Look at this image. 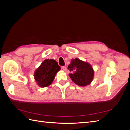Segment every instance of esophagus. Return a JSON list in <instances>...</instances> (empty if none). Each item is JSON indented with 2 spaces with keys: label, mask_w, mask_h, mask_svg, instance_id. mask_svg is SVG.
Masks as SVG:
<instances>
[{
  "label": "esophagus",
  "mask_w": 130,
  "mask_h": 130,
  "mask_svg": "<svg viewBox=\"0 0 130 130\" xmlns=\"http://www.w3.org/2000/svg\"><path fill=\"white\" fill-rule=\"evenodd\" d=\"M62 69L63 70H64V71H66V70H67V68H66V67H65V66H63L62 67Z\"/></svg>",
  "instance_id": "esophagus-1"
}]
</instances>
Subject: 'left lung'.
<instances>
[{
	"instance_id": "left-lung-1",
	"label": "left lung",
	"mask_w": 130,
	"mask_h": 130,
	"mask_svg": "<svg viewBox=\"0 0 130 130\" xmlns=\"http://www.w3.org/2000/svg\"><path fill=\"white\" fill-rule=\"evenodd\" d=\"M68 69L71 73L69 76L72 80L80 86H86L91 83L94 78V72L88 63L78 58L72 59Z\"/></svg>"
}]
</instances>
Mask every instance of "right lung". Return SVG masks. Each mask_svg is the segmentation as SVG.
<instances>
[{
	"label": "right lung",
	"mask_w": 130,
	"mask_h": 130,
	"mask_svg": "<svg viewBox=\"0 0 130 130\" xmlns=\"http://www.w3.org/2000/svg\"><path fill=\"white\" fill-rule=\"evenodd\" d=\"M60 69V66L55 60H45L35 70V80L40 87H47L52 83L56 73Z\"/></svg>",
	"instance_id": "1"
}]
</instances>
